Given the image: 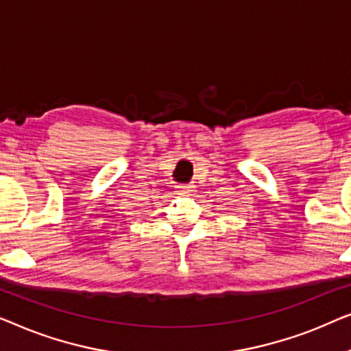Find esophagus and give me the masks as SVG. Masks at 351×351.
<instances>
[{
	"mask_svg": "<svg viewBox=\"0 0 351 351\" xmlns=\"http://www.w3.org/2000/svg\"><path fill=\"white\" fill-rule=\"evenodd\" d=\"M178 192H180V194H191V192H195V186L194 184H182V186H180Z\"/></svg>",
	"mask_w": 351,
	"mask_h": 351,
	"instance_id": "esophagus-1",
	"label": "esophagus"
}]
</instances>
